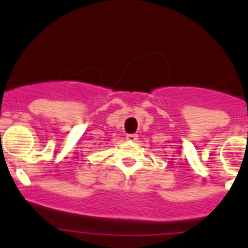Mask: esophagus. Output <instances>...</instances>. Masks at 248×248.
<instances>
[{"label":"esophagus","mask_w":248,"mask_h":248,"mask_svg":"<svg viewBox=\"0 0 248 248\" xmlns=\"http://www.w3.org/2000/svg\"><path fill=\"white\" fill-rule=\"evenodd\" d=\"M126 139L128 140V141L134 142V141H137V140H138V136H137V134H127Z\"/></svg>","instance_id":"obj_1"}]
</instances>
